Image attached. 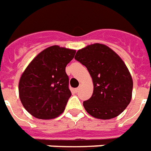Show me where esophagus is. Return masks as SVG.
<instances>
[{
  "mask_svg": "<svg viewBox=\"0 0 151 151\" xmlns=\"http://www.w3.org/2000/svg\"><path fill=\"white\" fill-rule=\"evenodd\" d=\"M79 90H80V88H74L73 89L74 93H77L78 92H79Z\"/></svg>",
  "mask_w": 151,
  "mask_h": 151,
  "instance_id": "esophagus-1",
  "label": "esophagus"
}]
</instances>
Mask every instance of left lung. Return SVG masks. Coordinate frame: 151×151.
Returning <instances> with one entry per match:
<instances>
[{
	"label": "left lung",
	"mask_w": 151,
	"mask_h": 151,
	"mask_svg": "<svg viewBox=\"0 0 151 151\" xmlns=\"http://www.w3.org/2000/svg\"><path fill=\"white\" fill-rule=\"evenodd\" d=\"M75 59L87 67L93 83V93L83 102L93 117L115 118L131 101L132 79L128 67L115 51L102 44L79 50Z\"/></svg>",
	"instance_id": "1"
}]
</instances>
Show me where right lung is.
I'll list each match as a JSON object with an SVG mask.
<instances>
[{
  "instance_id": "add662e5",
  "label": "right lung",
  "mask_w": 151,
  "mask_h": 151,
  "mask_svg": "<svg viewBox=\"0 0 151 151\" xmlns=\"http://www.w3.org/2000/svg\"><path fill=\"white\" fill-rule=\"evenodd\" d=\"M76 50L53 45L41 51L22 74L19 84L20 101L34 117L50 119L65 110L71 96L66 67Z\"/></svg>"
}]
</instances>
